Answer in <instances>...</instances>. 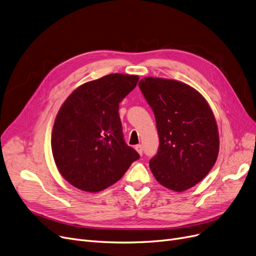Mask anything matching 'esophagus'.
Segmentation results:
<instances>
[{
  "label": "esophagus",
  "mask_w": 256,
  "mask_h": 256,
  "mask_svg": "<svg viewBox=\"0 0 256 256\" xmlns=\"http://www.w3.org/2000/svg\"><path fill=\"white\" fill-rule=\"evenodd\" d=\"M135 148H136V150H137V152H138V154H139V155H141V156H142V153H144L142 146H141V144H138V146H135Z\"/></svg>",
  "instance_id": "esophagus-1"
}]
</instances>
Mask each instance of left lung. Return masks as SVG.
I'll return each instance as SVG.
<instances>
[{
  "mask_svg": "<svg viewBox=\"0 0 256 256\" xmlns=\"http://www.w3.org/2000/svg\"><path fill=\"white\" fill-rule=\"evenodd\" d=\"M138 85L154 112L159 136L150 171L170 190L186 191L202 180L218 156L213 112L200 92L182 82L146 77Z\"/></svg>",
  "mask_w": 256,
  "mask_h": 256,
  "instance_id": "8db88e82",
  "label": "left lung"
}]
</instances>
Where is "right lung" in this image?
Masks as SVG:
<instances>
[{"label": "right lung", "instance_id": "right-lung-1", "mask_svg": "<svg viewBox=\"0 0 256 256\" xmlns=\"http://www.w3.org/2000/svg\"><path fill=\"white\" fill-rule=\"evenodd\" d=\"M138 76L110 74L82 84L56 117L52 150L56 168L72 186L99 192L117 182L140 158L123 139L119 103Z\"/></svg>", "mask_w": 256, "mask_h": 256}]
</instances>
